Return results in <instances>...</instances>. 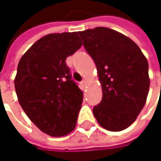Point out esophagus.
Instances as JSON below:
<instances>
[{
    "label": "esophagus",
    "instance_id": "1",
    "mask_svg": "<svg viewBox=\"0 0 161 161\" xmlns=\"http://www.w3.org/2000/svg\"><path fill=\"white\" fill-rule=\"evenodd\" d=\"M81 85H82V87H83V88H85V87L87 86V82H86L85 80H83L81 82Z\"/></svg>",
    "mask_w": 161,
    "mask_h": 161
}]
</instances>
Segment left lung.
I'll return each mask as SVG.
<instances>
[{"label":"left lung","instance_id":"8db88e82","mask_svg":"<svg viewBox=\"0 0 161 161\" xmlns=\"http://www.w3.org/2000/svg\"><path fill=\"white\" fill-rule=\"evenodd\" d=\"M78 34L95 63L103 89L93 115L106 130H125L146 102L150 88L147 59L131 39L112 29L96 27Z\"/></svg>","mask_w":161,"mask_h":161}]
</instances>
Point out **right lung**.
<instances>
[{"instance_id": "1", "label": "right lung", "mask_w": 161, "mask_h": 161, "mask_svg": "<svg viewBox=\"0 0 161 161\" xmlns=\"http://www.w3.org/2000/svg\"><path fill=\"white\" fill-rule=\"evenodd\" d=\"M81 46L77 32L48 34L36 42L18 63L14 83L19 103L47 135L64 136L76 126L83 96L72 79L66 58Z\"/></svg>"}]
</instances>
